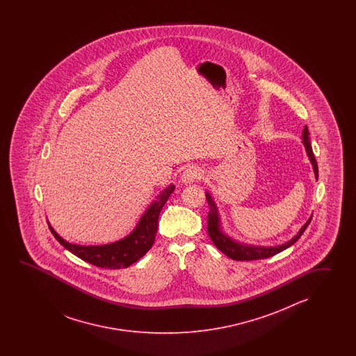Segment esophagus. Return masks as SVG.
I'll return each mask as SVG.
<instances>
[{
    "label": "esophagus",
    "mask_w": 356,
    "mask_h": 356,
    "mask_svg": "<svg viewBox=\"0 0 356 356\" xmlns=\"http://www.w3.org/2000/svg\"><path fill=\"white\" fill-rule=\"evenodd\" d=\"M200 178H201V170L196 167H189L188 169H186L181 177V181L186 184L193 183Z\"/></svg>",
    "instance_id": "34e87169"
}]
</instances>
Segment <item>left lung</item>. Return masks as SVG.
<instances>
[{
  "instance_id": "1",
  "label": "left lung",
  "mask_w": 356,
  "mask_h": 356,
  "mask_svg": "<svg viewBox=\"0 0 356 356\" xmlns=\"http://www.w3.org/2000/svg\"><path fill=\"white\" fill-rule=\"evenodd\" d=\"M302 144L305 146L308 158H309L310 163L313 165V170H314L316 178H318L317 160L314 158L313 149H312V145H310L309 131H308L307 126L302 129ZM206 200H207L209 206H210V211H209V215H207V232H209V235L211 238L212 243L216 245L218 250H221L224 254H227V257L235 259V261H254V259L273 257L275 254H277V253H280L282 250L289 248L290 245H293L302 236V233L305 232V229H307V227L309 225L310 221H312V216H310L309 220L299 230V233L293 239H290L289 242L285 243V244H281V245H277V247L245 245V244L235 242L234 239L227 236L221 230L218 207H216V204L213 202L211 195L207 193V192H206Z\"/></svg>"
}]
</instances>
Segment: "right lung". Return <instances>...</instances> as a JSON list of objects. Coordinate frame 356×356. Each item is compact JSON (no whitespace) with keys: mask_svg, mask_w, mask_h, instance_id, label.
Listing matches in <instances>:
<instances>
[{"mask_svg":"<svg viewBox=\"0 0 356 356\" xmlns=\"http://www.w3.org/2000/svg\"><path fill=\"white\" fill-rule=\"evenodd\" d=\"M175 188V184H170L164 191H161L156 201H154L143 215L135 230L118 242L109 243L104 245H77L62 239L54 232V227H49V229L54 238L66 250L74 253L76 257L81 258L85 262L111 270L126 268L135 264L140 258L144 257L146 252L152 248L158 232L160 211Z\"/></svg>","mask_w":356,"mask_h":356,"instance_id":"add662e5","label":"right lung"}]
</instances>
